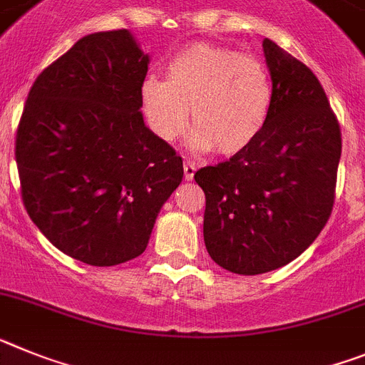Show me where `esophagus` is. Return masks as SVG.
I'll use <instances>...</instances> for the list:
<instances>
[{"label": "esophagus", "mask_w": 365, "mask_h": 365, "mask_svg": "<svg viewBox=\"0 0 365 365\" xmlns=\"http://www.w3.org/2000/svg\"><path fill=\"white\" fill-rule=\"evenodd\" d=\"M195 173H196V163L192 160H185L183 161V176H185L187 182H191L195 178Z\"/></svg>", "instance_id": "esophagus-1"}]
</instances>
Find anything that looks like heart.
Listing matches in <instances>:
<instances>
[{"label": "heart", "instance_id": "heart-1", "mask_svg": "<svg viewBox=\"0 0 365 365\" xmlns=\"http://www.w3.org/2000/svg\"><path fill=\"white\" fill-rule=\"evenodd\" d=\"M139 95L145 121L158 139L173 143L182 138L191 110L192 147L233 156L264 130L274 88L259 58L198 42L170 58L167 81L145 78Z\"/></svg>", "mask_w": 365, "mask_h": 365}]
</instances>
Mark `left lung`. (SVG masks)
Here are the masks:
<instances>
[{"mask_svg": "<svg viewBox=\"0 0 365 365\" xmlns=\"http://www.w3.org/2000/svg\"><path fill=\"white\" fill-rule=\"evenodd\" d=\"M262 49L274 88L264 130L195 174L207 253L240 275L281 268L314 242L331 217L341 156L340 125L314 73L268 38Z\"/></svg>", "mask_w": 365, "mask_h": 365, "instance_id": "left-lung-1", "label": "left lung"}]
</instances>
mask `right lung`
Wrapping results in <instances>:
<instances>
[{
    "instance_id": "obj_1",
    "label": "right lung",
    "mask_w": 365,
    "mask_h": 365,
    "mask_svg": "<svg viewBox=\"0 0 365 365\" xmlns=\"http://www.w3.org/2000/svg\"><path fill=\"white\" fill-rule=\"evenodd\" d=\"M145 55L126 29L81 38L34 81L16 132L21 200L55 248L91 266L145 252L182 158L145 126Z\"/></svg>"
}]
</instances>
